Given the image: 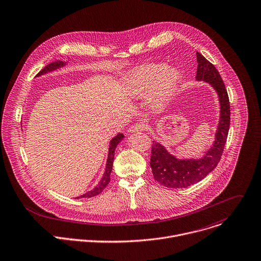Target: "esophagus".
<instances>
[{
    "label": "esophagus",
    "instance_id": "obj_1",
    "mask_svg": "<svg viewBox=\"0 0 261 261\" xmlns=\"http://www.w3.org/2000/svg\"><path fill=\"white\" fill-rule=\"evenodd\" d=\"M146 128V125L143 124V123H136L134 125H132L130 128H129V131L130 132H140V131H143L145 130Z\"/></svg>",
    "mask_w": 261,
    "mask_h": 261
}]
</instances>
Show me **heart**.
Returning <instances> with one entry per match:
<instances>
[{"mask_svg": "<svg viewBox=\"0 0 261 261\" xmlns=\"http://www.w3.org/2000/svg\"><path fill=\"white\" fill-rule=\"evenodd\" d=\"M178 80L179 73L175 68L148 64L129 72L125 77V86L128 92L135 97L145 96L151 91L154 105L162 106L175 89Z\"/></svg>", "mask_w": 261, "mask_h": 261, "instance_id": "obj_1", "label": "heart"}]
</instances>
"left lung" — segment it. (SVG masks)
<instances>
[{"label": "left lung", "mask_w": 261, "mask_h": 261, "mask_svg": "<svg viewBox=\"0 0 261 261\" xmlns=\"http://www.w3.org/2000/svg\"><path fill=\"white\" fill-rule=\"evenodd\" d=\"M197 60L196 79L208 82L218 93L220 121L213 146L199 160H178L170 154L163 145L152 142L150 168L153 179L170 189L188 188L205 178L219 163L228 135L230 107L225 85L216 67L199 52H197Z\"/></svg>", "instance_id": "obj_1"}]
</instances>
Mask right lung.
Listing matches in <instances>:
<instances>
[{
    "label": "right lung",
    "mask_w": 261,
    "mask_h": 261,
    "mask_svg": "<svg viewBox=\"0 0 261 261\" xmlns=\"http://www.w3.org/2000/svg\"><path fill=\"white\" fill-rule=\"evenodd\" d=\"M64 65V62L63 61H55V62H51L50 64L46 65L39 73L38 75H41V74H44L48 71H51V70H54L60 66H63ZM124 138V135L122 133H119L116 137H114L111 141V145H110V149H109V156H108V162H107V167H106V171H105V174L100 180V182L90 192H88L87 194L81 196L80 198H92V197H95L97 195H99L109 185L110 180H111V172H112V169H113V163H114V158H115V149L117 147V145L121 142V140ZM79 199V198H77Z\"/></svg>",
    "instance_id": "1"
}]
</instances>
